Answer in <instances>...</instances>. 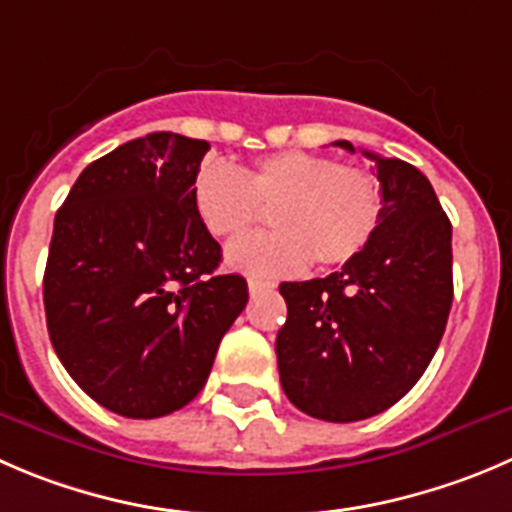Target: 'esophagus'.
Returning a JSON list of instances; mask_svg holds the SVG:
<instances>
[{
  "instance_id": "esophagus-1",
  "label": "esophagus",
  "mask_w": 512,
  "mask_h": 512,
  "mask_svg": "<svg viewBox=\"0 0 512 512\" xmlns=\"http://www.w3.org/2000/svg\"><path fill=\"white\" fill-rule=\"evenodd\" d=\"M247 287H250V295L255 297V295H260V292H267V290H272V282H265V280H260V277H250V280H247Z\"/></svg>"
}]
</instances>
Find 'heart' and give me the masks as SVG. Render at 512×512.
<instances>
[{"mask_svg":"<svg viewBox=\"0 0 512 512\" xmlns=\"http://www.w3.org/2000/svg\"><path fill=\"white\" fill-rule=\"evenodd\" d=\"M197 217L217 240H235L270 210V235L245 237L227 250L235 270L262 280L360 257L382 220V195L370 172L302 150L260 157L245 170L205 162L192 182Z\"/></svg>","mask_w":512,"mask_h":512,"instance_id":"1","label":"heart"}]
</instances>
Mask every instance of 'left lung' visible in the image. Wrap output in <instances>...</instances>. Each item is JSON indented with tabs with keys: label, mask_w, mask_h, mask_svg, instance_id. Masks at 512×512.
Masks as SVG:
<instances>
[{
	"label": "left lung",
	"mask_w": 512,
	"mask_h": 512,
	"mask_svg": "<svg viewBox=\"0 0 512 512\" xmlns=\"http://www.w3.org/2000/svg\"><path fill=\"white\" fill-rule=\"evenodd\" d=\"M335 147L355 152L347 140ZM375 160L382 220L342 270L282 282L275 340L290 403L327 423H355L398 403L433 360L453 305V227L418 167Z\"/></svg>",
	"instance_id": "left-lung-1"
}]
</instances>
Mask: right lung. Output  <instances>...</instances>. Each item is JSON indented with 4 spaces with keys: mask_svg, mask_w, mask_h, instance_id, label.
I'll return each instance as SVG.
<instances>
[{
    "mask_svg": "<svg viewBox=\"0 0 512 512\" xmlns=\"http://www.w3.org/2000/svg\"><path fill=\"white\" fill-rule=\"evenodd\" d=\"M205 140L152 132L84 167L54 217L44 312L79 388L124 418L185 408L247 305L192 205Z\"/></svg>",
    "mask_w": 512,
    "mask_h": 512,
    "instance_id": "1",
    "label": "right lung"
}]
</instances>
